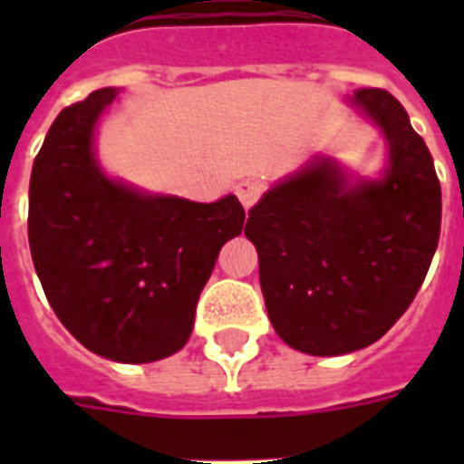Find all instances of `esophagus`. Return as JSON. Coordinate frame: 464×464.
I'll use <instances>...</instances> for the list:
<instances>
[{
  "label": "esophagus",
  "instance_id": "obj_1",
  "mask_svg": "<svg viewBox=\"0 0 464 464\" xmlns=\"http://www.w3.org/2000/svg\"><path fill=\"white\" fill-rule=\"evenodd\" d=\"M262 192H265V182L257 180V178H246V180H240L236 185V195H238V199L243 202L246 209H250L260 199Z\"/></svg>",
  "mask_w": 464,
  "mask_h": 464
}]
</instances>
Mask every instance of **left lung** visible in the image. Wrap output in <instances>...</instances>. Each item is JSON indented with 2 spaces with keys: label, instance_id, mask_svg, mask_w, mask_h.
Instances as JSON below:
<instances>
[{
  "label": "left lung",
  "instance_id": "8db88e82",
  "mask_svg": "<svg viewBox=\"0 0 464 464\" xmlns=\"http://www.w3.org/2000/svg\"><path fill=\"white\" fill-rule=\"evenodd\" d=\"M352 101L385 132V178L349 185L315 160L269 189L246 224L276 334L313 356L381 339L421 289L440 236L439 175L402 103L385 89Z\"/></svg>",
  "mask_w": 464,
  "mask_h": 464
}]
</instances>
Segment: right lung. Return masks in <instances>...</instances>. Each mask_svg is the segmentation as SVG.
Segmentation results:
<instances>
[{
  "label": "right lung",
  "instance_id": "obj_1",
  "mask_svg": "<svg viewBox=\"0 0 464 464\" xmlns=\"http://www.w3.org/2000/svg\"><path fill=\"white\" fill-rule=\"evenodd\" d=\"M98 89L57 115L28 189V243L60 323L98 356L149 363L180 352L197 298L246 209L228 195L211 204L151 197L105 178L93 125L115 101Z\"/></svg>",
  "mask_w": 464,
  "mask_h": 464
}]
</instances>
